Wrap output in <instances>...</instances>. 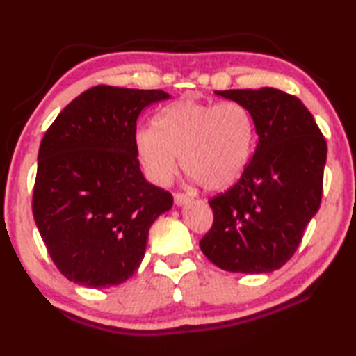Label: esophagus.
<instances>
[{
	"mask_svg": "<svg viewBox=\"0 0 356 356\" xmlns=\"http://www.w3.org/2000/svg\"><path fill=\"white\" fill-rule=\"evenodd\" d=\"M190 201V197L184 195V193H174V202H176V206H184Z\"/></svg>",
	"mask_w": 356,
	"mask_h": 356,
	"instance_id": "34e87169",
	"label": "esophagus"
}]
</instances>
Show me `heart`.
I'll return each mask as SVG.
<instances>
[{
    "label": "heart",
    "instance_id": "heart-1",
    "mask_svg": "<svg viewBox=\"0 0 356 356\" xmlns=\"http://www.w3.org/2000/svg\"><path fill=\"white\" fill-rule=\"evenodd\" d=\"M256 141L251 111L240 102H201L185 95L161 108L154 129L135 134V147L149 179L170 182L179 160L204 190L222 191L242 177Z\"/></svg>",
    "mask_w": 356,
    "mask_h": 356
}]
</instances>
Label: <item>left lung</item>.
Instances as JSON below:
<instances>
[{
	"label": "left lung",
	"instance_id": "obj_1",
	"mask_svg": "<svg viewBox=\"0 0 356 356\" xmlns=\"http://www.w3.org/2000/svg\"><path fill=\"white\" fill-rule=\"evenodd\" d=\"M252 114L259 136L238 182L209 204L200 246L232 273H270L293 256L322 200L327 141L301 100L275 88L215 91Z\"/></svg>",
	"mask_w": 356,
	"mask_h": 356
}]
</instances>
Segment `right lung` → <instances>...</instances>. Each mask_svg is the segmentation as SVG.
Here are the masks:
<instances>
[{"label":"right lung","instance_id":"obj_1","mask_svg":"<svg viewBox=\"0 0 356 356\" xmlns=\"http://www.w3.org/2000/svg\"><path fill=\"white\" fill-rule=\"evenodd\" d=\"M166 99L100 84L72 100L42 138L33 215L69 281L122 284L140 267L152 222L172 207L171 193L144 179L135 147L140 113Z\"/></svg>","mask_w":356,"mask_h":356}]
</instances>
